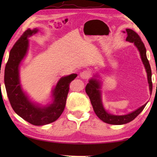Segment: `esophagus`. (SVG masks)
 Returning a JSON list of instances; mask_svg holds the SVG:
<instances>
[{
    "label": "esophagus",
    "instance_id": "esophagus-1",
    "mask_svg": "<svg viewBox=\"0 0 157 157\" xmlns=\"http://www.w3.org/2000/svg\"><path fill=\"white\" fill-rule=\"evenodd\" d=\"M90 74L91 73H90L89 71H87V70H85V71H82L81 73H80V78L84 79H87L90 78Z\"/></svg>",
    "mask_w": 157,
    "mask_h": 157
}]
</instances>
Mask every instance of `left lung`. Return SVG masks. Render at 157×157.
I'll return each instance as SVG.
<instances>
[{
  "label": "left lung",
  "mask_w": 157,
  "mask_h": 157,
  "mask_svg": "<svg viewBox=\"0 0 157 157\" xmlns=\"http://www.w3.org/2000/svg\"><path fill=\"white\" fill-rule=\"evenodd\" d=\"M125 33V32H123ZM127 36L126 41L129 42L134 43L136 47L138 48V51L140 55V58L144 65L146 73H147V79L149 85L150 94H152V71L151 65L149 64V61L146 56V50L144 46V43L141 40L140 38L137 33L131 29H126ZM99 75L98 73L94 74L92 78L89 79V82L86 86V92L89 96L91 104L92 105L93 109L98 116V117L102 120L105 123H109L111 125H123L128 123L134 120L140 113L143 109H144L146 104L145 103L140 107H139L135 111L128 113L126 115H113L108 113L106 111L102 101V91H101V86L102 82L98 79Z\"/></svg>",
  "instance_id": "left-lung-1"
}]
</instances>
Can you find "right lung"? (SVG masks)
Instances as JSON below:
<instances>
[{"label": "right lung", "instance_id": "obj_1", "mask_svg": "<svg viewBox=\"0 0 157 157\" xmlns=\"http://www.w3.org/2000/svg\"><path fill=\"white\" fill-rule=\"evenodd\" d=\"M39 29H28L21 36L9 53L5 70V84L13 109L19 117L34 125H44L55 121L65 109L70 82L77 74L62 77L52 90V101L45 105L32 102L20 83L19 67L29 48L28 38Z\"/></svg>", "mask_w": 157, "mask_h": 157}]
</instances>
